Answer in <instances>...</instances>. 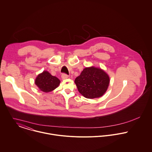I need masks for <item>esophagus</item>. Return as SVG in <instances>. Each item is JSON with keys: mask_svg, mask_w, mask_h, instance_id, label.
<instances>
[{"mask_svg": "<svg viewBox=\"0 0 152 152\" xmlns=\"http://www.w3.org/2000/svg\"><path fill=\"white\" fill-rule=\"evenodd\" d=\"M61 77H62V79H66L68 78V75H66V74H65V73H63L62 75V76H61Z\"/></svg>", "mask_w": 152, "mask_h": 152, "instance_id": "34e87169", "label": "esophagus"}]
</instances>
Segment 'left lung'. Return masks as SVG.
Instances as JSON below:
<instances>
[{"mask_svg":"<svg viewBox=\"0 0 152 152\" xmlns=\"http://www.w3.org/2000/svg\"><path fill=\"white\" fill-rule=\"evenodd\" d=\"M78 91L84 97L94 99L102 96L110 83L108 75L101 69L86 68L75 80Z\"/></svg>","mask_w":152,"mask_h":152,"instance_id":"8db88e82","label":"left lung"}]
</instances>
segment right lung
Listing matches in <instances>:
<instances>
[{
  "mask_svg": "<svg viewBox=\"0 0 152 152\" xmlns=\"http://www.w3.org/2000/svg\"><path fill=\"white\" fill-rule=\"evenodd\" d=\"M35 83L41 91L48 93L56 88L60 83V80L48 72L44 71L37 77Z\"/></svg>",
  "mask_w": 152,
  "mask_h": 152,
  "instance_id": "right-lung-1",
  "label": "right lung"
}]
</instances>
